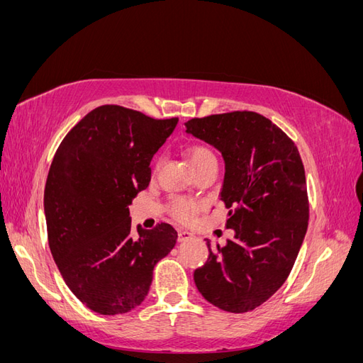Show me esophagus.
Here are the masks:
<instances>
[{"mask_svg":"<svg viewBox=\"0 0 363 363\" xmlns=\"http://www.w3.org/2000/svg\"><path fill=\"white\" fill-rule=\"evenodd\" d=\"M192 236H194V235H192V233H189V232H186V230H180L177 240H179V242H186V240L192 239Z\"/></svg>","mask_w":363,"mask_h":363,"instance_id":"esophagus-1","label":"esophagus"}]
</instances>
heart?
Segmentation results:
<instances>
[{
    "label": "heart",
    "instance_id": "heart-1",
    "mask_svg": "<svg viewBox=\"0 0 363 363\" xmlns=\"http://www.w3.org/2000/svg\"><path fill=\"white\" fill-rule=\"evenodd\" d=\"M186 152H188V157L191 160L194 169L203 167V164L208 162H216L212 150L204 145H191ZM199 212H200V206L188 200L177 199V200H172L169 204V213L177 219V221H182V223L192 221V219L199 215Z\"/></svg>",
    "mask_w": 363,
    "mask_h": 363
}]
</instances>
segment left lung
Listing matches in <instances>:
<instances>
[{"instance_id": "8db88e82", "label": "left lung", "mask_w": 363, "mask_h": 363, "mask_svg": "<svg viewBox=\"0 0 363 363\" xmlns=\"http://www.w3.org/2000/svg\"><path fill=\"white\" fill-rule=\"evenodd\" d=\"M186 131L221 151V200L235 239L212 248L194 272L204 298L225 312L256 309L286 281L309 224V199L298 148L256 112L192 118Z\"/></svg>"}]
</instances>
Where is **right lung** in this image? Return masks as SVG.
<instances>
[{
	"instance_id": "right-lung-1",
	"label": "right lung",
	"mask_w": 363,
	"mask_h": 363,
	"mask_svg": "<svg viewBox=\"0 0 363 363\" xmlns=\"http://www.w3.org/2000/svg\"><path fill=\"white\" fill-rule=\"evenodd\" d=\"M177 123L100 106L71 128L54 155L43 194L50 250L71 292L96 313L138 307L156 263L177 242L167 223L135 233L128 212L148 188L150 162Z\"/></svg>"
}]
</instances>
